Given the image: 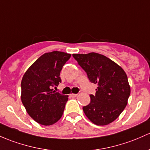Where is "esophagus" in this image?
<instances>
[{
    "instance_id": "34e87169",
    "label": "esophagus",
    "mask_w": 150,
    "mask_h": 150,
    "mask_svg": "<svg viewBox=\"0 0 150 150\" xmlns=\"http://www.w3.org/2000/svg\"><path fill=\"white\" fill-rule=\"evenodd\" d=\"M77 94H75V93H71L70 95V96L71 98H75V97H77Z\"/></svg>"
}]
</instances>
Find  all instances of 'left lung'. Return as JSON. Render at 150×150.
Returning <instances> with one entry per match:
<instances>
[{
	"label": "left lung",
	"mask_w": 150,
	"mask_h": 150,
	"mask_svg": "<svg viewBox=\"0 0 150 150\" xmlns=\"http://www.w3.org/2000/svg\"><path fill=\"white\" fill-rule=\"evenodd\" d=\"M91 83L98 85L96 95L83 107L90 121L98 126L109 124L124 111L130 96V86L124 70L113 61L96 52L73 54Z\"/></svg>",
	"instance_id": "obj_1"
}]
</instances>
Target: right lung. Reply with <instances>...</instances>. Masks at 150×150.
Returning <instances> with one entry per match:
<instances>
[{"mask_svg":"<svg viewBox=\"0 0 150 150\" xmlns=\"http://www.w3.org/2000/svg\"><path fill=\"white\" fill-rule=\"evenodd\" d=\"M71 54L54 51L42 54L29 67L21 80V101L28 114L39 124L50 126L62 117L68 96L53 91L61 83L60 72Z\"/></svg>","mask_w":150,"mask_h":150,"instance_id":"add662e5","label":"right lung"}]
</instances>
